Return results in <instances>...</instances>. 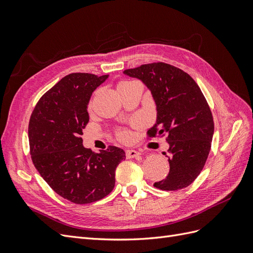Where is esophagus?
Returning <instances> with one entry per match:
<instances>
[{"mask_svg": "<svg viewBox=\"0 0 253 253\" xmlns=\"http://www.w3.org/2000/svg\"><path fill=\"white\" fill-rule=\"evenodd\" d=\"M126 155L127 158H137V157H139L141 154L139 152H137L135 150H126Z\"/></svg>", "mask_w": 253, "mask_h": 253, "instance_id": "1", "label": "esophagus"}]
</instances>
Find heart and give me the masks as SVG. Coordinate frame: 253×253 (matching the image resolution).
<instances>
[{
  "mask_svg": "<svg viewBox=\"0 0 253 253\" xmlns=\"http://www.w3.org/2000/svg\"><path fill=\"white\" fill-rule=\"evenodd\" d=\"M131 83H133V81L122 80V81H120V82L118 83L117 87H118V89H121V88H124V87L127 86L128 84H131ZM128 136H129V133H128V131H126V129H124V131H120V132L118 133V137H119L120 139H122V140H126V139L128 138Z\"/></svg>",
  "mask_w": 253,
  "mask_h": 253,
  "instance_id": "obj_1",
  "label": "heart"
}]
</instances>
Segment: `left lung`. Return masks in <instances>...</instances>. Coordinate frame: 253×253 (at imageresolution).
I'll list each match as a JSON object with an SVG mask.
<instances>
[{"mask_svg":"<svg viewBox=\"0 0 253 253\" xmlns=\"http://www.w3.org/2000/svg\"><path fill=\"white\" fill-rule=\"evenodd\" d=\"M124 74L141 80L151 90L157 118L149 136L167 135L169 143V174L154 187L165 191L187 188L203 170L214 133L212 113L200 86L190 75L164 62L143 64Z\"/></svg>","mask_w":253,"mask_h":253,"instance_id":"obj_1","label":"left lung"}]
</instances>
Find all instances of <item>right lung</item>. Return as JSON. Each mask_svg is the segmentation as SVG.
I'll use <instances>...</instances> for the list:
<instances>
[{
    "instance_id": "right-lung-1",
    "label": "right lung",
    "mask_w": 253,
    "mask_h": 253,
    "mask_svg": "<svg viewBox=\"0 0 253 253\" xmlns=\"http://www.w3.org/2000/svg\"><path fill=\"white\" fill-rule=\"evenodd\" d=\"M109 78L87 73L65 76L47 90L30 116V155L48 186L72 203H94L115 187V171L126 159L125 151L110 145L94 153L83 147L88 124L87 104L93 91Z\"/></svg>"
}]
</instances>
